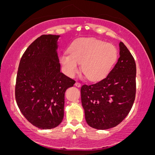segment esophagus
Returning a JSON list of instances; mask_svg holds the SVG:
<instances>
[{
    "mask_svg": "<svg viewBox=\"0 0 155 155\" xmlns=\"http://www.w3.org/2000/svg\"><path fill=\"white\" fill-rule=\"evenodd\" d=\"M75 85L76 87H81V84H80V82H76L75 84Z\"/></svg>",
    "mask_w": 155,
    "mask_h": 155,
    "instance_id": "esophagus-1",
    "label": "esophagus"
}]
</instances>
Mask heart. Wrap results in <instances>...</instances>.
<instances>
[{
    "label": "heart",
    "instance_id": "1",
    "mask_svg": "<svg viewBox=\"0 0 155 155\" xmlns=\"http://www.w3.org/2000/svg\"><path fill=\"white\" fill-rule=\"evenodd\" d=\"M60 58L63 73L73 78L81 70L88 80L98 81L104 78L117 59V49L113 44L92 39L82 38L74 41Z\"/></svg>",
    "mask_w": 155,
    "mask_h": 155
}]
</instances>
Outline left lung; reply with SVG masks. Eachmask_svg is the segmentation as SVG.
<instances>
[{"mask_svg": "<svg viewBox=\"0 0 155 155\" xmlns=\"http://www.w3.org/2000/svg\"><path fill=\"white\" fill-rule=\"evenodd\" d=\"M120 57L103 80L81 87V101L86 122L98 130H107L126 117L135 101L136 65L130 52L119 43Z\"/></svg>", "mask_w": 155, "mask_h": 155, "instance_id": "obj_1", "label": "left lung"}]
</instances>
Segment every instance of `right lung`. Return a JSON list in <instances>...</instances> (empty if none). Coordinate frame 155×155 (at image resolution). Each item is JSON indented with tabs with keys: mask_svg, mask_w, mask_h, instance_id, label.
I'll use <instances>...</instances> for the list:
<instances>
[{
	"mask_svg": "<svg viewBox=\"0 0 155 155\" xmlns=\"http://www.w3.org/2000/svg\"><path fill=\"white\" fill-rule=\"evenodd\" d=\"M60 35H41L25 51L19 64L15 99L33 126L56 128L64 116L65 92L75 80L61 72L57 54Z\"/></svg>",
	"mask_w": 155,
	"mask_h": 155,
	"instance_id": "1",
	"label": "right lung"
}]
</instances>
